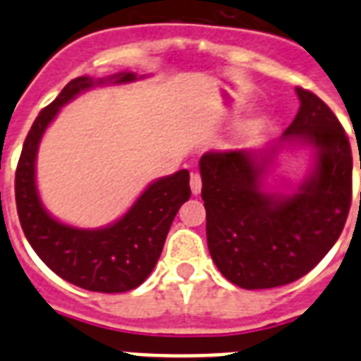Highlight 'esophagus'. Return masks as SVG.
Returning a JSON list of instances; mask_svg holds the SVG:
<instances>
[{
	"label": "esophagus",
	"instance_id": "obj_1",
	"mask_svg": "<svg viewBox=\"0 0 361 361\" xmlns=\"http://www.w3.org/2000/svg\"><path fill=\"white\" fill-rule=\"evenodd\" d=\"M190 186H191V193H193V195H199L200 190H202V178H200L199 173H191Z\"/></svg>",
	"mask_w": 361,
	"mask_h": 361
}]
</instances>
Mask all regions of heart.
I'll return each mask as SVG.
<instances>
[{
  "label": "heart",
  "mask_w": 361,
  "mask_h": 361,
  "mask_svg": "<svg viewBox=\"0 0 361 361\" xmlns=\"http://www.w3.org/2000/svg\"><path fill=\"white\" fill-rule=\"evenodd\" d=\"M258 128H260V121H250V123L242 124L240 128L235 132V135H233V145H242L247 139H251L258 132Z\"/></svg>",
  "instance_id": "obj_1"
}]
</instances>
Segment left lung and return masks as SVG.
<instances>
[{
  "label": "left lung",
  "mask_w": 361,
  "mask_h": 361,
  "mask_svg": "<svg viewBox=\"0 0 361 361\" xmlns=\"http://www.w3.org/2000/svg\"><path fill=\"white\" fill-rule=\"evenodd\" d=\"M296 95L300 110L279 142L208 152L199 161L209 255L242 289L279 288L307 275L338 240L349 215V139L320 97L300 86ZM286 144L311 147L313 168L291 194L269 192L265 177Z\"/></svg>",
  "instance_id": "8db88e82"
}]
</instances>
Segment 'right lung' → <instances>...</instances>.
<instances>
[{"instance_id":"right-lung-1","label":"right lung","mask_w":361,"mask_h":361,"mask_svg":"<svg viewBox=\"0 0 361 361\" xmlns=\"http://www.w3.org/2000/svg\"><path fill=\"white\" fill-rule=\"evenodd\" d=\"M137 79L141 78L133 72L72 79L36 117L16 170V206L32 250L57 276L88 291H132L148 279L178 208L191 195L190 171L180 170L153 180L114 224L82 229L54 219L41 202L36 186L37 149L57 111L72 99L94 86L124 85Z\"/></svg>"}]
</instances>
